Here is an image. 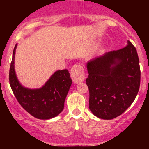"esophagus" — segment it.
I'll return each mask as SVG.
<instances>
[{"label": "esophagus", "instance_id": "obj_1", "mask_svg": "<svg viewBox=\"0 0 149 149\" xmlns=\"http://www.w3.org/2000/svg\"><path fill=\"white\" fill-rule=\"evenodd\" d=\"M71 77L73 83L83 82L85 79V72L83 66L80 64L74 65L71 70Z\"/></svg>", "mask_w": 149, "mask_h": 149}]
</instances>
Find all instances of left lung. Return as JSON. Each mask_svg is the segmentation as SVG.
I'll return each mask as SVG.
<instances>
[{
  "label": "left lung",
  "instance_id": "8db88e82",
  "mask_svg": "<svg viewBox=\"0 0 149 149\" xmlns=\"http://www.w3.org/2000/svg\"><path fill=\"white\" fill-rule=\"evenodd\" d=\"M88 61L89 108L102 119L111 120L127 110L137 95L141 71L137 52L132 42Z\"/></svg>",
  "mask_w": 149,
  "mask_h": 149
}]
</instances>
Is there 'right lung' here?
Listing matches in <instances>:
<instances>
[{
	"label": "right lung",
	"instance_id": "right-lung-1",
	"mask_svg": "<svg viewBox=\"0 0 149 149\" xmlns=\"http://www.w3.org/2000/svg\"><path fill=\"white\" fill-rule=\"evenodd\" d=\"M17 45L13 50L9 71L10 85L20 105L36 118L47 120L62 111L64 101L72 80L67 69L56 71L40 89L31 90L22 87L15 74L14 63Z\"/></svg>",
	"mask_w": 149,
	"mask_h": 149
}]
</instances>
